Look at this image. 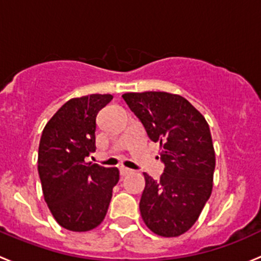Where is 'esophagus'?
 Listing matches in <instances>:
<instances>
[{"instance_id": "esophagus-1", "label": "esophagus", "mask_w": 261, "mask_h": 261, "mask_svg": "<svg viewBox=\"0 0 261 261\" xmlns=\"http://www.w3.org/2000/svg\"><path fill=\"white\" fill-rule=\"evenodd\" d=\"M120 174H122V176H127V174H129V173H132V170H129V168H127V167H120Z\"/></svg>"}]
</instances>
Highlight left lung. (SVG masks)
<instances>
[{"label": "left lung", "mask_w": 261, "mask_h": 261, "mask_svg": "<svg viewBox=\"0 0 261 261\" xmlns=\"http://www.w3.org/2000/svg\"><path fill=\"white\" fill-rule=\"evenodd\" d=\"M123 99L153 142H160L165 173L144 174L139 210L155 235L176 238L197 221L212 192L215 149L205 117L184 96L166 91L125 93Z\"/></svg>", "instance_id": "1"}]
</instances>
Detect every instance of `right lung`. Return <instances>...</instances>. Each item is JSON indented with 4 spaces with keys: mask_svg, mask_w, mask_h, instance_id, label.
<instances>
[{
    "mask_svg": "<svg viewBox=\"0 0 261 261\" xmlns=\"http://www.w3.org/2000/svg\"><path fill=\"white\" fill-rule=\"evenodd\" d=\"M113 99L91 94L66 101L42 130L37 171L45 202L60 226L84 232L101 224L119 181L117 167L85 162L95 152L96 115Z\"/></svg>",
    "mask_w": 261,
    "mask_h": 261,
    "instance_id": "right-lung-1",
    "label": "right lung"
}]
</instances>
